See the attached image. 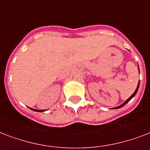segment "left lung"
Listing matches in <instances>:
<instances>
[{
    "label": "left lung",
    "instance_id": "1",
    "mask_svg": "<svg viewBox=\"0 0 150 150\" xmlns=\"http://www.w3.org/2000/svg\"><path fill=\"white\" fill-rule=\"evenodd\" d=\"M139 84H138V86H137V88H136V89H135V91L134 92V93H133L132 95V96H131L130 97H129V98L128 99V100H126L125 102L124 103H122V104H121V105H120V106H118V107H114V109H118V108H121V107H123V106H125V105L126 103H128V102H129V101H130V100H132V99L133 97H134V96H135V94H136V93H137V91H138V89H139Z\"/></svg>",
    "mask_w": 150,
    "mask_h": 150
}]
</instances>
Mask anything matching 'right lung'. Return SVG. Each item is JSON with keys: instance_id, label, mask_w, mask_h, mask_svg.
<instances>
[{"instance_id": "add662e5", "label": "right lung", "mask_w": 150, "mask_h": 150, "mask_svg": "<svg viewBox=\"0 0 150 150\" xmlns=\"http://www.w3.org/2000/svg\"><path fill=\"white\" fill-rule=\"evenodd\" d=\"M30 109H32V108H30ZM33 110H34V111H37V112H42V111H44V110H35V109H32Z\"/></svg>"}]
</instances>
